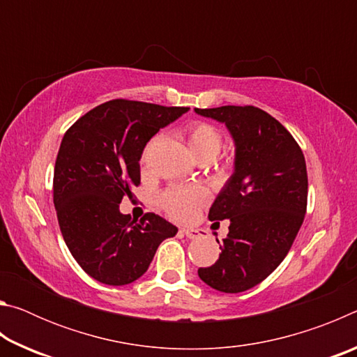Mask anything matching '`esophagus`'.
<instances>
[{"label":"esophagus","mask_w":357,"mask_h":357,"mask_svg":"<svg viewBox=\"0 0 357 357\" xmlns=\"http://www.w3.org/2000/svg\"><path fill=\"white\" fill-rule=\"evenodd\" d=\"M183 233H184L185 236L189 238V239H197V238L202 236L200 229H193V228H183Z\"/></svg>","instance_id":"1"}]
</instances>
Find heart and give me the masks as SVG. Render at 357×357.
<instances>
[{"mask_svg":"<svg viewBox=\"0 0 357 357\" xmlns=\"http://www.w3.org/2000/svg\"><path fill=\"white\" fill-rule=\"evenodd\" d=\"M185 132L190 151L198 159H213L220 151L222 134L215 126L204 121H195L187 126ZM208 198L209 192L203 185H172L160 195V206L173 219L189 220L197 214L198 208L208 202Z\"/></svg>","mask_w":357,"mask_h":357,"instance_id":"b5f03b06","label":"heart"}]
</instances>
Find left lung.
I'll use <instances>...</instances> for the list:
<instances>
[{
	"mask_svg": "<svg viewBox=\"0 0 357 357\" xmlns=\"http://www.w3.org/2000/svg\"><path fill=\"white\" fill-rule=\"evenodd\" d=\"M195 112L225 123L236 144L234 173L208 215L229 219L228 236L220 243L219 259L198 269V275L217 291L241 293L273 273L298 236L307 211L305 159L293 135L261 108Z\"/></svg>",
	"mask_w": 357,
	"mask_h": 357,
	"instance_id": "1",
	"label": "left lung"
}]
</instances>
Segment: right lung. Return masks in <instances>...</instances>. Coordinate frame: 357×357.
Masks as SVG:
<instances>
[{"instance_id":"add662e5","label":"right lung","mask_w":357,"mask_h":357,"mask_svg":"<svg viewBox=\"0 0 357 357\" xmlns=\"http://www.w3.org/2000/svg\"><path fill=\"white\" fill-rule=\"evenodd\" d=\"M187 110L113 99L83 114L64 134L53 174V203L72 257L98 282L119 287L137 280L162 241L178 233L154 213L132 220L119 213V203L140 185L146 143Z\"/></svg>"}]
</instances>
